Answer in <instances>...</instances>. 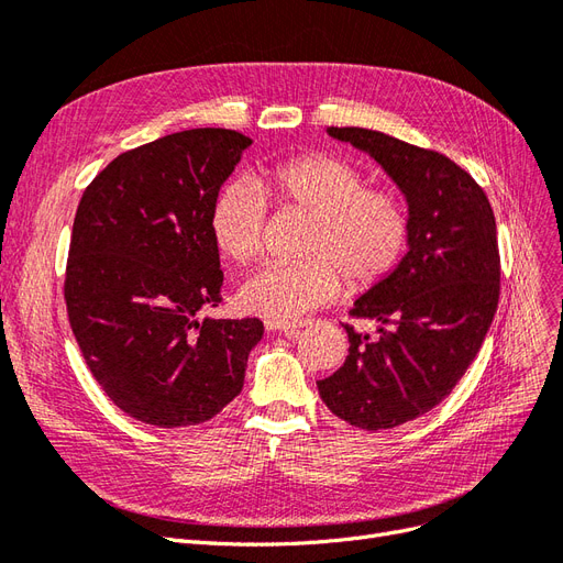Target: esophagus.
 Segmentation results:
<instances>
[{"label":"esophagus","mask_w":563,"mask_h":563,"mask_svg":"<svg viewBox=\"0 0 563 563\" xmlns=\"http://www.w3.org/2000/svg\"><path fill=\"white\" fill-rule=\"evenodd\" d=\"M303 325L307 323H301V320H295V323H290V320H266V332H297Z\"/></svg>","instance_id":"esophagus-1"}]
</instances>
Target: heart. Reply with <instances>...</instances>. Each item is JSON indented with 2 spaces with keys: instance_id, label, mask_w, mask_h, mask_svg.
<instances>
[{
  "instance_id": "b5f03b06",
  "label": "heart",
  "mask_w": 563,
  "mask_h": 563,
  "mask_svg": "<svg viewBox=\"0 0 563 563\" xmlns=\"http://www.w3.org/2000/svg\"><path fill=\"white\" fill-rule=\"evenodd\" d=\"M313 217L307 262L266 264L240 287L243 309L268 320H297L353 290L389 278L404 260L410 217L394 192L365 188L363 174L332 155L283 159L254 179L229 181L212 207V233L233 262H252L264 247L268 203Z\"/></svg>"
}]
</instances>
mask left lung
<instances>
[{
    "label": "left lung",
    "instance_id": "obj_1",
    "mask_svg": "<svg viewBox=\"0 0 563 563\" xmlns=\"http://www.w3.org/2000/svg\"><path fill=\"white\" fill-rule=\"evenodd\" d=\"M371 155L408 202V252L389 278L353 301L377 334L344 325L349 356L318 379L323 404L367 431L394 429L453 391L486 340L500 297L490 202L451 157L363 126H328Z\"/></svg>",
    "mask_w": 563,
    "mask_h": 563
}]
</instances>
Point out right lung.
I'll return each instance as SVG.
<instances>
[{
	"label": "right lung",
	"instance_id": "obj_1",
	"mask_svg": "<svg viewBox=\"0 0 563 563\" xmlns=\"http://www.w3.org/2000/svg\"><path fill=\"white\" fill-rule=\"evenodd\" d=\"M252 139L186 130L118 155L73 223L66 303L91 375L120 410L153 427L212 420L243 391L260 318H205L223 273L212 207Z\"/></svg>",
	"mask_w": 563,
	"mask_h": 563
}]
</instances>
